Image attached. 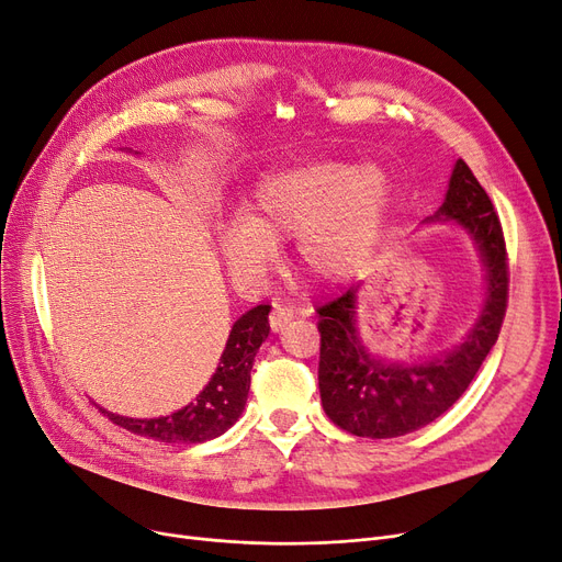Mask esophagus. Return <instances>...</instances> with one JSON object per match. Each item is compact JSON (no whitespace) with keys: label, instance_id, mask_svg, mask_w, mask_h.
Listing matches in <instances>:
<instances>
[{"label":"esophagus","instance_id":"34e87169","mask_svg":"<svg viewBox=\"0 0 562 562\" xmlns=\"http://www.w3.org/2000/svg\"><path fill=\"white\" fill-rule=\"evenodd\" d=\"M291 319H294V307L276 303V307H273V312H271V319H268V322H271L273 333H278V330H282Z\"/></svg>","mask_w":562,"mask_h":562}]
</instances>
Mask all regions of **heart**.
<instances>
[{
  "label": "heart",
  "instance_id": "b5f03b06",
  "mask_svg": "<svg viewBox=\"0 0 562 562\" xmlns=\"http://www.w3.org/2000/svg\"><path fill=\"white\" fill-rule=\"evenodd\" d=\"M390 177L376 162L310 160L266 175L246 213L221 229V252L238 282H259L278 257L276 240L294 236L296 259L322 282H345L381 236Z\"/></svg>",
  "mask_w": 562,
  "mask_h": 562
}]
</instances>
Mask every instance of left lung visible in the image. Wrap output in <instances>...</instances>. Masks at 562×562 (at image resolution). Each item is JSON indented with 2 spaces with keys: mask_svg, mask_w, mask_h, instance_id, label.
Returning <instances> with one entry per match:
<instances>
[{
  "mask_svg": "<svg viewBox=\"0 0 562 562\" xmlns=\"http://www.w3.org/2000/svg\"><path fill=\"white\" fill-rule=\"evenodd\" d=\"M452 221L471 236L484 266V303L477 322L450 351L418 362L372 356L356 326V286L316 307L319 314V393L326 416L353 436L395 438L434 423L467 393L496 345L507 307V252L490 194L471 167L457 160L446 202L427 223Z\"/></svg>",
  "mask_w": 562,
  "mask_h": 562,
  "instance_id": "left-lung-1",
  "label": "left lung"
}]
</instances>
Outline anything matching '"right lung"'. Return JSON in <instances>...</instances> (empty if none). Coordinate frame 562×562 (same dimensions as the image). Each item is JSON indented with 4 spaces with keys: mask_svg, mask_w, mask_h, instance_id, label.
I'll return each mask as SVG.
<instances>
[{
    "mask_svg": "<svg viewBox=\"0 0 562 562\" xmlns=\"http://www.w3.org/2000/svg\"><path fill=\"white\" fill-rule=\"evenodd\" d=\"M268 312L271 305H257L240 316L232 326L211 381L198 397L172 416L139 420L116 416L105 408L101 411L114 425L160 443H204L225 434L246 408L252 362L261 341L271 333Z\"/></svg>",
    "mask_w": 562,
    "mask_h": 562,
    "instance_id": "right-lung-1",
    "label": "right lung"
}]
</instances>
